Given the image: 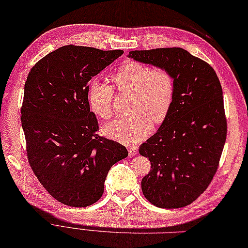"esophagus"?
<instances>
[{
	"instance_id": "1",
	"label": "esophagus",
	"mask_w": 248,
	"mask_h": 248,
	"mask_svg": "<svg viewBox=\"0 0 248 248\" xmlns=\"http://www.w3.org/2000/svg\"><path fill=\"white\" fill-rule=\"evenodd\" d=\"M137 152H138V148L136 146L128 147V154H129L130 157L134 156V155H136Z\"/></svg>"
}]
</instances>
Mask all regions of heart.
Returning <instances> with one entry per match:
<instances>
[{"mask_svg":"<svg viewBox=\"0 0 248 248\" xmlns=\"http://www.w3.org/2000/svg\"><path fill=\"white\" fill-rule=\"evenodd\" d=\"M115 91L132 95L129 111L133 115L112 121L104 133L127 144L141 141L152 130V122L160 124L171 109L175 98V78L165 67L126 62L111 73ZM114 90L108 84L93 81L88 90L92 110L99 118L113 115Z\"/></svg>","mask_w":248,"mask_h":248,"instance_id":"b5f03b06","label":"heart"}]
</instances>
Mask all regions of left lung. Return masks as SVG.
Listing matches in <instances>:
<instances>
[{"instance_id": "1", "label": "left lung", "mask_w": 248, "mask_h": 248, "mask_svg": "<svg viewBox=\"0 0 248 248\" xmlns=\"http://www.w3.org/2000/svg\"><path fill=\"white\" fill-rule=\"evenodd\" d=\"M129 58L174 74L175 98L157 132L139 147L151 170L142 193L161 208L194 202L211 184L227 138L222 88L209 64L180 47L129 51Z\"/></svg>"}]
</instances>
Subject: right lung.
<instances>
[{
  "instance_id": "add662e5",
  "label": "right lung",
  "mask_w": 248,
  "mask_h": 248,
  "mask_svg": "<svg viewBox=\"0 0 248 248\" xmlns=\"http://www.w3.org/2000/svg\"><path fill=\"white\" fill-rule=\"evenodd\" d=\"M122 54L66 45L28 74L21 106L28 161L47 192L68 206L96 203L111 166L128 155L122 144L98 135L88 102V82Z\"/></svg>"
}]
</instances>
